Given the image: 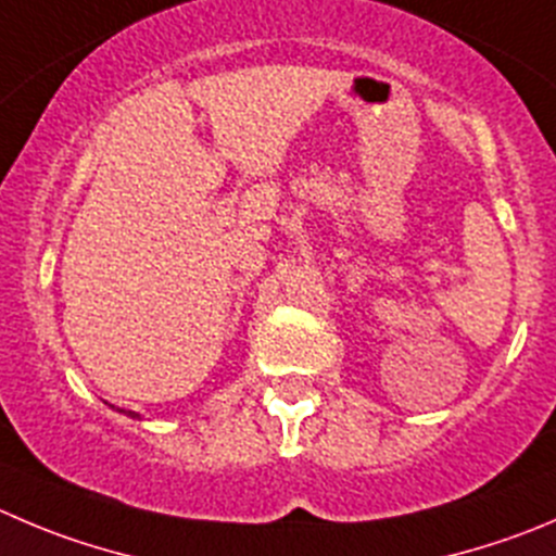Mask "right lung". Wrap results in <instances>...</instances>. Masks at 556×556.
I'll return each instance as SVG.
<instances>
[{"instance_id":"right-lung-1","label":"right lung","mask_w":556,"mask_h":556,"mask_svg":"<svg viewBox=\"0 0 556 556\" xmlns=\"http://www.w3.org/2000/svg\"><path fill=\"white\" fill-rule=\"evenodd\" d=\"M128 415H130V417H139V415H136V412H128Z\"/></svg>"}]
</instances>
